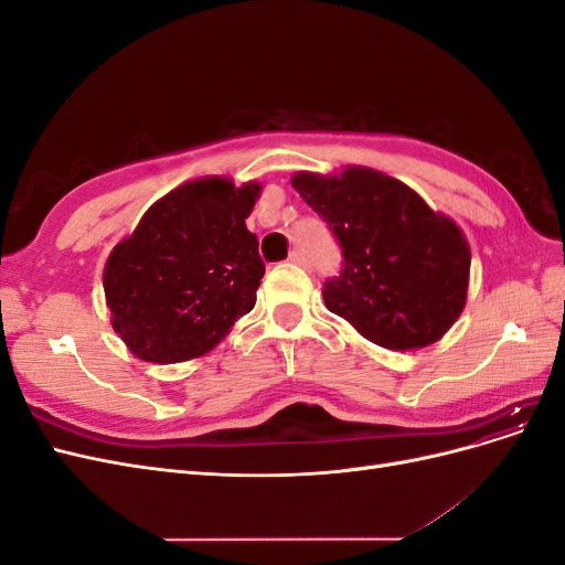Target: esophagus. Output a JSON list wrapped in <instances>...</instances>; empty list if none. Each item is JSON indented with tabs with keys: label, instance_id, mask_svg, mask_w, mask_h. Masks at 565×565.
Listing matches in <instances>:
<instances>
[{
	"label": "esophagus",
	"instance_id": "1",
	"mask_svg": "<svg viewBox=\"0 0 565 565\" xmlns=\"http://www.w3.org/2000/svg\"><path fill=\"white\" fill-rule=\"evenodd\" d=\"M289 262L292 264H297V266H301V268H309L311 266V262H309V256H306L301 249H295L292 254H289Z\"/></svg>",
	"mask_w": 565,
	"mask_h": 565
}]
</instances>
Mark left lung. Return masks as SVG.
<instances>
[{
    "instance_id": "8db88e82",
    "label": "left lung",
    "mask_w": 565,
    "mask_h": 565,
    "mask_svg": "<svg viewBox=\"0 0 565 565\" xmlns=\"http://www.w3.org/2000/svg\"><path fill=\"white\" fill-rule=\"evenodd\" d=\"M292 185L328 221L344 254L341 273L322 287L334 316L391 351L429 347L452 328L471 268L469 243L452 218L367 167L330 177L299 172Z\"/></svg>"
}]
</instances>
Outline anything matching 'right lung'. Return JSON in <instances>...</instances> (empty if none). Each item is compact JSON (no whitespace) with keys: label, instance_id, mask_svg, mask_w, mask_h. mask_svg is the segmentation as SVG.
<instances>
[{"label":"right lung","instance_id":"1","mask_svg":"<svg viewBox=\"0 0 565 565\" xmlns=\"http://www.w3.org/2000/svg\"><path fill=\"white\" fill-rule=\"evenodd\" d=\"M259 193L256 181H188L115 245L104 270L106 303L113 330L136 358L191 361L254 309L264 262L245 218Z\"/></svg>","mask_w":565,"mask_h":565}]
</instances>
